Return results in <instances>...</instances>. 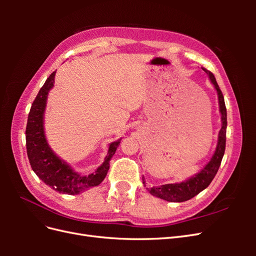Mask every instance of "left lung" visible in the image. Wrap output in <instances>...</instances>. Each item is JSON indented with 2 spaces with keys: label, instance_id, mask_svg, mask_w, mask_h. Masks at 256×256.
Here are the masks:
<instances>
[{
  "label": "left lung",
  "instance_id": "obj_1",
  "mask_svg": "<svg viewBox=\"0 0 256 256\" xmlns=\"http://www.w3.org/2000/svg\"><path fill=\"white\" fill-rule=\"evenodd\" d=\"M203 70L208 74L209 80L214 86L216 94H218L219 100V111L221 113V122L222 127L219 131L218 136V144H216V150L212 154L210 161L202 168V171L196 174L194 176L190 177L189 180H184L182 182H176V184H166L158 186V187H152L146 188L148 190L152 196L160 198L168 202H175L180 203L188 200L192 198L198 196L200 191L206 189L209 184L212 182L216 172H218L219 166L221 164V161L226 150V126H228V120H226V102H224V97L222 95V92L219 88L218 83L216 81L214 76L203 68ZM143 184L146 187L145 178H142Z\"/></svg>",
  "mask_w": 256,
  "mask_h": 256
}]
</instances>
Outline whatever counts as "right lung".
Returning <instances> with one entry per match:
<instances>
[{
    "label": "right lung",
    "instance_id": "right-lung-1",
    "mask_svg": "<svg viewBox=\"0 0 256 256\" xmlns=\"http://www.w3.org/2000/svg\"><path fill=\"white\" fill-rule=\"evenodd\" d=\"M56 72H53L46 80L30 106L26 130V152L33 171L46 184L60 193L74 196L100 184L104 180L110 168V160L120 143V138L109 145L104 164L98 166L95 173L90 175H80L51 150L44 134V116L49 90L54 86Z\"/></svg>",
    "mask_w": 256,
    "mask_h": 256
}]
</instances>
